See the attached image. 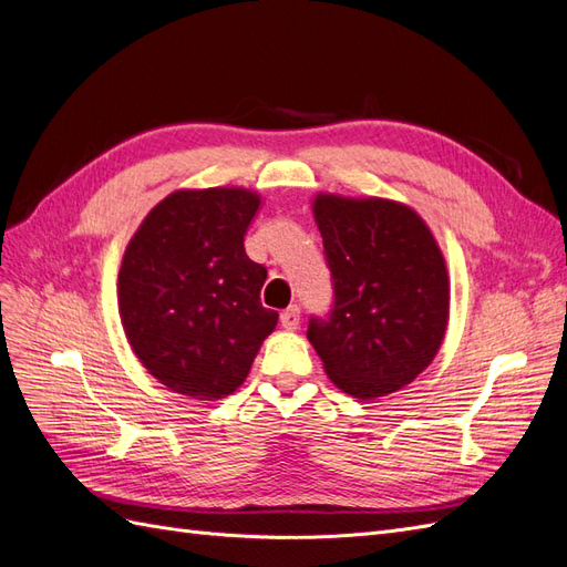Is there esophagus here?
<instances>
[{"label":"esophagus","instance_id":"34e87169","mask_svg":"<svg viewBox=\"0 0 567 567\" xmlns=\"http://www.w3.org/2000/svg\"><path fill=\"white\" fill-rule=\"evenodd\" d=\"M281 326L286 331H296L300 326V307L298 305H290L288 310L281 312Z\"/></svg>","mask_w":567,"mask_h":567}]
</instances>
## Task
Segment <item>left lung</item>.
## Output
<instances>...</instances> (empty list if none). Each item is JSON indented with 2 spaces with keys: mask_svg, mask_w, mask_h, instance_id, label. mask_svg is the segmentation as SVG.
I'll use <instances>...</instances> for the list:
<instances>
[{
  "mask_svg": "<svg viewBox=\"0 0 567 567\" xmlns=\"http://www.w3.org/2000/svg\"><path fill=\"white\" fill-rule=\"evenodd\" d=\"M333 305L307 338L329 379L359 400L383 398L433 362L450 317L444 257L406 205L317 196Z\"/></svg>",
  "mask_w": 567,
  "mask_h": 567,
  "instance_id": "8db88e82",
  "label": "left lung"
}]
</instances>
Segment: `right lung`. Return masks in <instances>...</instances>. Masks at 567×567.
<instances>
[{
    "label": "right lung",
    "mask_w": 567,
    "mask_h": 567,
    "mask_svg": "<svg viewBox=\"0 0 567 567\" xmlns=\"http://www.w3.org/2000/svg\"><path fill=\"white\" fill-rule=\"evenodd\" d=\"M257 208L246 188L169 194L136 229L117 274L134 354L194 400L241 385L279 319L260 302L267 269L244 246Z\"/></svg>",
    "instance_id": "obj_1"
}]
</instances>
